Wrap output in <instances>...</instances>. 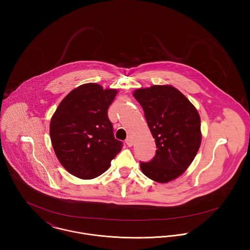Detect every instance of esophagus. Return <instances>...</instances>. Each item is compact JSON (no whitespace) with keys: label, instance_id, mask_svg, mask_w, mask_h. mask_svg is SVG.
<instances>
[{"label":"esophagus","instance_id":"1","mask_svg":"<svg viewBox=\"0 0 250 250\" xmlns=\"http://www.w3.org/2000/svg\"><path fill=\"white\" fill-rule=\"evenodd\" d=\"M125 143H126V144H127L129 147H131V146L133 145V141H132L131 138H127V140L125 141Z\"/></svg>","mask_w":250,"mask_h":250}]
</instances>
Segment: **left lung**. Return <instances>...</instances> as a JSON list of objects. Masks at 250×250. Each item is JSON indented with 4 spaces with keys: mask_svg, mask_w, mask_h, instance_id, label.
I'll list each match as a JSON object with an SVG mask.
<instances>
[{
    "mask_svg": "<svg viewBox=\"0 0 250 250\" xmlns=\"http://www.w3.org/2000/svg\"><path fill=\"white\" fill-rule=\"evenodd\" d=\"M134 97L143 107L157 147L151 161L141 162L143 174L159 183L177 178L200 147L201 124L196 108L171 85L137 89Z\"/></svg>",
    "mask_w": 250,
    "mask_h": 250,
    "instance_id": "left-lung-1",
    "label": "left lung"
}]
</instances>
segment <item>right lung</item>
<instances>
[{
  "mask_svg": "<svg viewBox=\"0 0 250 250\" xmlns=\"http://www.w3.org/2000/svg\"><path fill=\"white\" fill-rule=\"evenodd\" d=\"M116 93L97 83L80 85L62 101L51 119L55 153L62 167L78 178L98 177L122 149L107 116Z\"/></svg>",
  "mask_w": 250,
  "mask_h": 250,
  "instance_id": "1",
  "label": "right lung"
}]
</instances>
